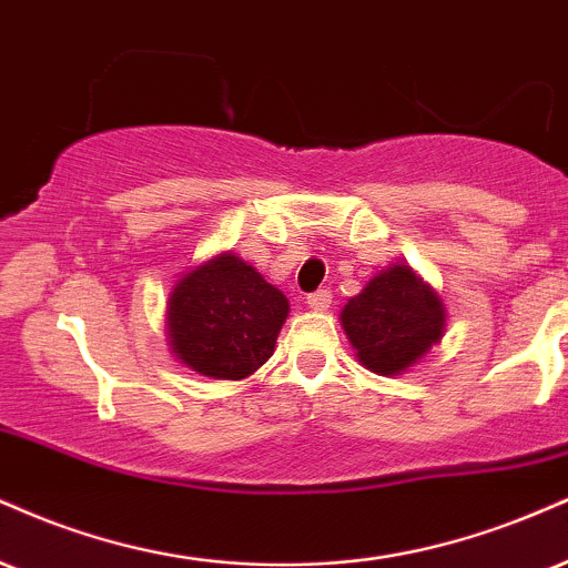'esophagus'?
<instances>
[{"instance_id": "esophagus-1", "label": "esophagus", "mask_w": 568, "mask_h": 568, "mask_svg": "<svg viewBox=\"0 0 568 568\" xmlns=\"http://www.w3.org/2000/svg\"><path fill=\"white\" fill-rule=\"evenodd\" d=\"M306 304H310V310H327V306L333 304V293L331 291H314L306 296Z\"/></svg>"}]
</instances>
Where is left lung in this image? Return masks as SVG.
Wrapping results in <instances>:
<instances>
[{
	"label": "left lung",
	"instance_id": "1",
	"mask_svg": "<svg viewBox=\"0 0 568 568\" xmlns=\"http://www.w3.org/2000/svg\"><path fill=\"white\" fill-rule=\"evenodd\" d=\"M442 298L407 264L378 272L341 310L349 344L367 371L399 375L444 336Z\"/></svg>",
	"mask_w": 568,
	"mask_h": 568
}]
</instances>
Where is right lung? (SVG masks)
Returning <instances> with one entry per match:
<instances>
[{
    "mask_svg": "<svg viewBox=\"0 0 568 568\" xmlns=\"http://www.w3.org/2000/svg\"><path fill=\"white\" fill-rule=\"evenodd\" d=\"M288 298L232 251L176 280L166 306L174 357L209 378L241 381L275 352Z\"/></svg>",
    "mask_w": 568,
    "mask_h": 568,
    "instance_id": "right-lung-1",
    "label": "right lung"
}]
</instances>
